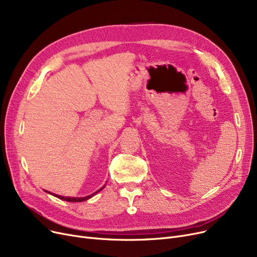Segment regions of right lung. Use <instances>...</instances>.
Instances as JSON below:
<instances>
[{
    "label": "right lung",
    "mask_w": 257,
    "mask_h": 257,
    "mask_svg": "<svg viewBox=\"0 0 257 257\" xmlns=\"http://www.w3.org/2000/svg\"><path fill=\"white\" fill-rule=\"evenodd\" d=\"M105 187V185L103 186V187H101L100 190H98L97 192H94L93 194H91V195H89V196H86V197H64V196H60V195H56V194H53V193H50V192H48V191H45L46 193H48V194H51V195H53L54 197H57V198H59V199H61V200H64V201H67V202H82V201H86V200H88V199H90L91 197H93L94 195L96 194H98L100 191H102L103 188Z\"/></svg>",
    "instance_id": "right-lung-1"
}]
</instances>
